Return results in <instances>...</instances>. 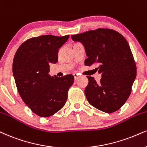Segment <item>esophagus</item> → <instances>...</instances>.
<instances>
[{"instance_id":"1","label":"esophagus","mask_w":147,"mask_h":147,"mask_svg":"<svg viewBox=\"0 0 147 147\" xmlns=\"http://www.w3.org/2000/svg\"><path fill=\"white\" fill-rule=\"evenodd\" d=\"M73 75H74V79H75V80L78 79V78L80 77L79 74H74Z\"/></svg>"}]
</instances>
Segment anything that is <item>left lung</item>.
Masks as SVG:
<instances>
[{
  "instance_id": "left-lung-1",
  "label": "left lung",
  "mask_w": 147,
  "mask_h": 147,
  "mask_svg": "<svg viewBox=\"0 0 147 147\" xmlns=\"http://www.w3.org/2000/svg\"><path fill=\"white\" fill-rule=\"evenodd\" d=\"M72 40L84 47V65L101 74L99 82L86 76L84 93L88 103L101 111L112 113L123 106L136 77V66L127 41L116 30L98 28L71 35Z\"/></svg>"
}]
</instances>
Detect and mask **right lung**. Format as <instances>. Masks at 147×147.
<instances>
[{
	"label": "right lung",
	"instance_id": "1",
	"mask_svg": "<svg viewBox=\"0 0 147 147\" xmlns=\"http://www.w3.org/2000/svg\"><path fill=\"white\" fill-rule=\"evenodd\" d=\"M69 37L47 35L30 38L19 47L14 57L13 74L18 93L39 117H50L61 110L74 83L71 74L59 78L48 74L50 63L58 62L59 48Z\"/></svg>",
	"mask_w": 147,
	"mask_h": 147
}]
</instances>
